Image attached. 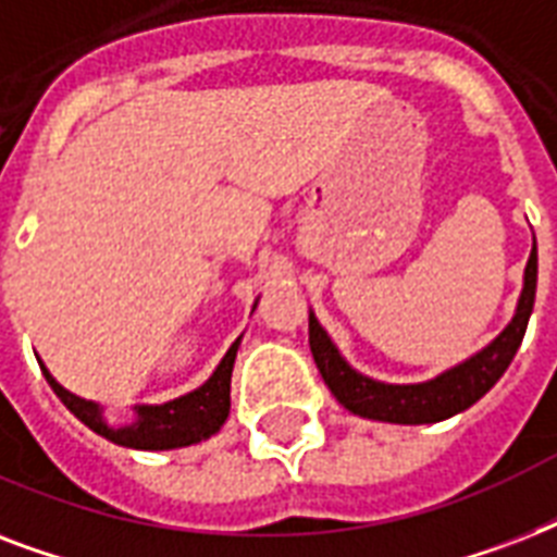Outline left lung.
I'll list each match as a JSON object with an SVG mask.
<instances>
[{
	"label": "left lung",
	"mask_w": 557,
	"mask_h": 557,
	"mask_svg": "<svg viewBox=\"0 0 557 557\" xmlns=\"http://www.w3.org/2000/svg\"><path fill=\"white\" fill-rule=\"evenodd\" d=\"M535 288L537 245H532L518 312H515L509 326L483 352H476L459 367L442 372V375L424 381V384H384V381H372L356 372L341 358L330 335L323 332L321 323L314 321V314H309V347H312L314 364L321 370L326 387L332 389V396L356 416L393 424L442 422L448 416L468 410L500 381V375L511 364L515 352H518L520 341L527 335L529 314H532V306H535Z\"/></svg>",
	"instance_id": "obj_1"
}]
</instances>
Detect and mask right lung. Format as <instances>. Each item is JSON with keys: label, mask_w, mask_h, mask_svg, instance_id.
Wrapping results in <instances>:
<instances>
[{"label": "right lung", "mask_w": 557, "mask_h": 557, "mask_svg": "<svg viewBox=\"0 0 557 557\" xmlns=\"http://www.w3.org/2000/svg\"><path fill=\"white\" fill-rule=\"evenodd\" d=\"M236 347H239V338L231 344V349L225 352V358L219 361V367L213 370L205 384L199 389H193L187 396L173 398L168 405L156 407H135L138 413V422L129 424V428H109L103 419H100V407L95 401H86V398L74 396L65 387H60L51 372L42 367V375L51 384L60 401H63L69 410H72L83 424H89L91 431L107 436L115 445H124V448H138V450H168V448H185L193 442H201L213 436V433L225 424L227 410H231V372H234V358Z\"/></svg>", "instance_id": "obj_1"}]
</instances>
